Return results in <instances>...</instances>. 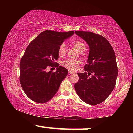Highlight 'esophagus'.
<instances>
[{"mask_svg":"<svg viewBox=\"0 0 133 133\" xmlns=\"http://www.w3.org/2000/svg\"><path fill=\"white\" fill-rule=\"evenodd\" d=\"M74 72H73V71H69V74H74Z\"/></svg>","mask_w":133,"mask_h":133,"instance_id":"34e87169","label":"esophagus"}]
</instances>
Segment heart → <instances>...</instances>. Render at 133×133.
Listing matches in <instances>:
<instances>
[{"mask_svg": "<svg viewBox=\"0 0 133 133\" xmlns=\"http://www.w3.org/2000/svg\"><path fill=\"white\" fill-rule=\"evenodd\" d=\"M74 46L77 49L79 52H82L86 50V45L84 42L81 39H77L73 41L72 42ZM66 53V46L64 44H62L59 47L58 49V54L61 57H63ZM80 64L79 61L72 60V59H68L62 62V65L65 68L71 70V71H74L78 68L79 64Z\"/></svg>", "mask_w": 133, "mask_h": 133, "instance_id": "b5f03b06", "label": "heart"}]
</instances>
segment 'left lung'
<instances>
[{"label": "left lung", "mask_w": 133, "mask_h": 133, "mask_svg": "<svg viewBox=\"0 0 133 133\" xmlns=\"http://www.w3.org/2000/svg\"><path fill=\"white\" fill-rule=\"evenodd\" d=\"M75 33L88 43L89 52L84 68L86 72L77 73L79 79L74 88L84 102L98 104L110 95L115 87L118 74L115 53L103 36L91 32Z\"/></svg>", "instance_id": "left-lung-1"}]
</instances>
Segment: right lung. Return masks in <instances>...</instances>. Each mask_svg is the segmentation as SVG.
<instances>
[{"mask_svg": "<svg viewBox=\"0 0 133 133\" xmlns=\"http://www.w3.org/2000/svg\"><path fill=\"white\" fill-rule=\"evenodd\" d=\"M74 31L65 32L45 30L29 44L20 62V83L29 98L38 103L51 100L57 92L68 70L55 61L58 49ZM57 66L54 73L46 71L49 66Z\"/></svg>", "mask_w": 133, "mask_h": 133, "instance_id": "add662e5", "label": "right lung"}]
</instances>
